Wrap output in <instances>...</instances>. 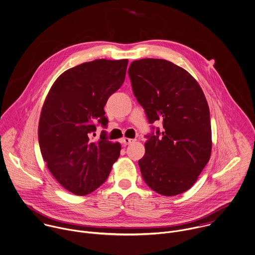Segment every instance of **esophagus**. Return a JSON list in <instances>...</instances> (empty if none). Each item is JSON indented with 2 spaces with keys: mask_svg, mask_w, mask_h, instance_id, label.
<instances>
[{
  "mask_svg": "<svg viewBox=\"0 0 255 255\" xmlns=\"http://www.w3.org/2000/svg\"><path fill=\"white\" fill-rule=\"evenodd\" d=\"M122 141H123V143H124V144H130V143L134 142L135 140H134V139H129V138H123Z\"/></svg>",
  "mask_w": 255,
  "mask_h": 255,
  "instance_id": "1",
  "label": "esophagus"
}]
</instances>
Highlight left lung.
<instances>
[{"mask_svg": "<svg viewBox=\"0 0 255 255\" xmlns=\"http://www.w3.org/2000/svg\"><path fill=\"white\" fill-rule=\"evenodd\" d=\"M134 96L148 123L163 131L146 136L139 160L145 184L159 195H180L198 180L211 154V125L205 96L184 68L159 58L134 60L128 69ZM154 130V127H152Z\"/></svg>", "mask_w": 255, "mask_h": 255, "instance_id": "1", "label": "left lung"}]
</instances>
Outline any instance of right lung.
<instances>
[{
  "instance_id": "add662e5",
  "label": "right lung",
  "mask_w": 255,
  "mask_h": 255,
  "mask_svg": "<svg viewBox=\"0 0 255 255\" xmlns=\"http://www.w3.org/2000/svg\"><path fill=\"white\" fill-rule=\"evenodd\" d=\"M128 59H96L64 71L42 108L38 139L42 156L57 182L85 196L103 185L121 145L103 132L91 140L96 123L107 127L105 106L124 82Z\"/></svg>"
}]
</instances>
